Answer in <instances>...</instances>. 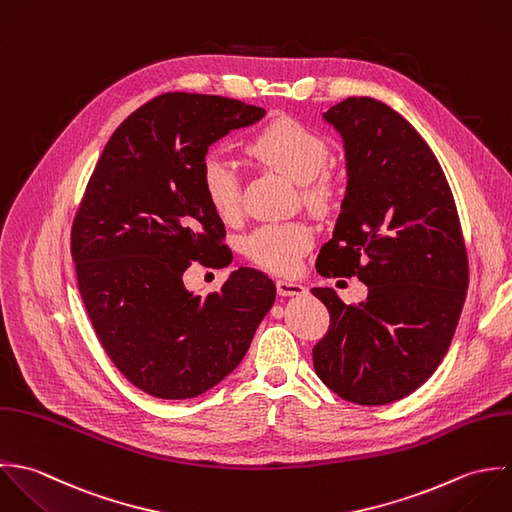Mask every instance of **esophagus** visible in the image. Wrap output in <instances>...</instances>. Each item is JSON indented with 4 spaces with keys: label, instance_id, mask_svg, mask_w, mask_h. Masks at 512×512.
<instances>
[{
    "label": "esophagus",
    "instance_id": "34e87169",
    "mask_svg": "<svg viewBox=\"0 0 512 512\" xmlns=\"http://www.w3.org/2000/svg\"><path fill=\"white\" fill-rule=\"evenodd\" d=\"M277 291L281 297H301L307 295V287L297 281H277Z\"/></svg>",
    "mask_w": 512,
    "mask_h": 512
}]
</instances>
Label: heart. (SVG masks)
<instances>
[{"instance_id": "1", "label": "heart", "mask_w": 512, "mask_h": 512, "mask_svg": "<svg viewBox=\"0 0 512 512\" xmlns=\"http://www.w3.org/2000/svg\"><path fill=\"white\" fill-rule=\"evenodd\" d=\"M247 152L271 170L301 186L303 200L314 209L332 202L334 184L324 172L330 158L328 142L295 118H277L263 126ZM209 205L221 217H233L241 204V180L235 164L221 154H209L200 172ZM312 243V229L301 221L265 223L245 239L247 255L275 273H293Z\"/></svg>"}]
</instances>
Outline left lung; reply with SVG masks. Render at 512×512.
<instances>
[{
	"mask_svg": "<svg viewBox=\"0 0 512 512\" xmlns=\"http://www.w3.org/2000/svg\"><path fill=\"white\" fill-rule=\"evenodd\" d=\"M322 116L344 140L348 184L316 271L358 277L368 299L344 305L332 289H312L330 312L312 362L342 400L384 406L441 364L467 295V249L447 178L402 114L350 97Z\"/></svg>",
	"mask_w": 512,
	"mask_h": 512,
	"instance_id": "left-lung-1",
	"label": "left lung"
}]
</instances>
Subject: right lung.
I'll use <instances>...</instances> for the list:
<instances>
[{"mask_svg": "<svg viewBox=\"0 0 512 512\" xmlns=\"http://www.w3.org/2000/svg\"><path fill=\"white\" fill-rule=\"evenodd\" d=\"M265 108L166 93L110 136L73 219L77 283L104 352L138 390L188 400L219 384L249 350L275 283L239 267L219 291L184 287L192 263L225 267V225L205 198L207 148Z\"/></svg>", "mask_w": 512, "mask_h": 512, "instance_id": "obj_1", "label": "right lung"}]
</instances>
